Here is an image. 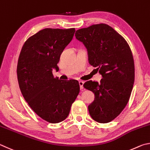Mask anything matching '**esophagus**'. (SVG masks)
I'll list each match as a JSON object with an SVG mask.
<instances>
[{
    "label": "esophagus",
    "mask_w": 150,
    "mask_h": 150,
    "mask_svg": "<svg viewBox=\"0 0 150 150\" xmlns=\"http://www.w3.org/2000/svg\"><path fill=\"white\" fill-rule=\"evenodd\" d=\"M83 83H84V82L82 80H80L79 81V85H80V89L81 90H83Z\"/></svg>",
    "instance_id": "34e87169"
}]
</instances>
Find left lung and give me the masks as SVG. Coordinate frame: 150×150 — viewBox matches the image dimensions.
<instances>
[{
	"mask_svg": "<svg viewBox=\"0 0 150 150\" xmlns=\"http://www.w3.org/2000/svg\"><path fill=\"white\" fill-rule=\"evenodd\" d=\"M76 38L86 47L89 63L103 78L90 80L83 87L95 94L88 106L91 118L107 123L119 116L127 105L134 82V62L127 41L105 23L94 24L76 31Z\"/></svg>",
	"mask_w": 150,
	"mask_h": 150,
	"instance_id": "1",
	"label": "left lung"
}]
</instances>
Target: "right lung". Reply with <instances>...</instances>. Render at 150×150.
Returning <instances> with one entry per match:
<instances>
[{
  "label": "right lung",
  "instance_id": "1",
  "mask_svg": "<svg viewBox=\"0 0 150 150\" xmlns=\"http://www.w3.org/2000/svg\"><path fill=\"white\" fill-rule=\"evenodd\" d=\"M75 28H45L29 38L21 50L17 76L21 92L31 109L50 123L68 116L80 92L77 80L54 78L60 54L73 38Z\"/></svg>",
  "mask_w": 150,
  "mask_h": 150
}]
</instances>
